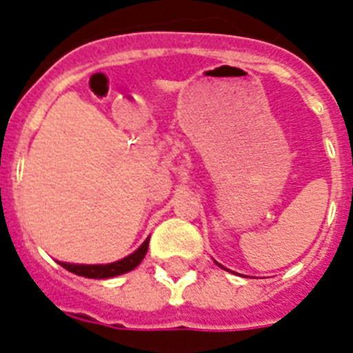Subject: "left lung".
Instances as JSON below:
<instances>
[{
  "label": "left lung",
  "mask_w": 353,
  "mask_h": 353,
  "mask_svg": "<svg viewBox=\"0 0 353 353\" xmlns=\"http://www.w3.org/2000/svg\"><path fill=\"white\" fill-rule=\"evenodd\" d=\"M215 263H217V261H215ZM217 265H219V267H221V269H224V270H228V269H226V267H223V265H221V263H217Z\"/></svg>",
  "instance_id": "1"
}]
</instances>
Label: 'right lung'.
<instances>
[{
    "mask_svg": "<svg viewBox=\"0 0 353 353\" xmlns=\"http://www.w3.org/2000/svg\"><path fill=\"white\" fill-rule=\"evenodd\" d=\"M148 242L150 236L139 245L132 254L129 256L121 258V260L113 261V263H105V265H79V263H65V261H58V263L67 269L68 272L77 274V276L83 277H90V279H109V277L114 276H121V274L130 272L138 267L139 263L145 258L146 251H148Z\"/></svg>",
    "mask_w": 353,
    "mask_h": 353,
    "instance_id": "right-lung-1",
    "label": "right lung"
}]
</instances>
